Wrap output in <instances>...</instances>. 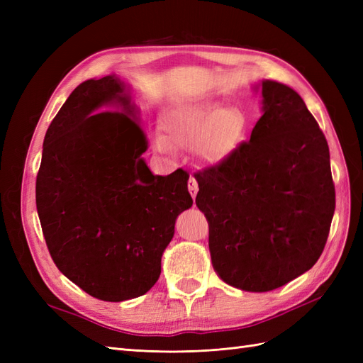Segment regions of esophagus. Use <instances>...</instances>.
<instances>
[{
    "label": "esophagus",
    "mask_w": 363,
    "mask_h": 363,
    "mask_svg": "<svg viewBox=\"0 0 363 363\" xmlns=\"http://www.w3.org/2000/svg\"><path fill=\"white\" fill-rule=\"evenodd\" d=\"M188 189H189V194H191V196H192V199L195 200L196 192H199V183H196V180H195L194 177H191V179H189V183H188Z\"/></svg>",
    "instance_id": "obj_1"
}]
</instances>
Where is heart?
Wrapping results in <instances>:
<instances>
[{
    "label": "heart",
    "mask_w": 363,
    "mask_h": 363,
    "mask_svg": "<svg viewBox=\"0 0 363 363\" xmlns=\"http://www.w3.org/2000/svg\"><path fill=\"white\" fill-rule=\"evenodd\" d=\"M159 150H195L208 163L227 159L239 145L245 131V116L238 108L216 101L180 103L160 116Z\"/></svg>",
    "instance_id": "1"
}]
</instances>
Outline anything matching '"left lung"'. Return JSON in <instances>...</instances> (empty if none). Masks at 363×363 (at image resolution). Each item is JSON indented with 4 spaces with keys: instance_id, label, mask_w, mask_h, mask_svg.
<instances>
[{
    "instance_id": "8db88e82",
    "label": "left lung",
    "mask_w": 363,
    "mask_h": 363,
    "mask_svg": "<svg viewBox=\"0 0 363 363\" xmlns=\"http://www.w3.org/2000/svg\"><path fill=\"white\" fill-rule=\"evenodd\" d=\"M263 115L221 163L195 174L218 277L268 292L309 271L335 213L330 152L316 119L289 86L262 82Z\"/></svg>"
}]
</instances>
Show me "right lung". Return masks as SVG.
<instances>
[{"mask_svg":"<svg viewBox=\"0 0 363 363\" xmlns=\"http://www.w3.org/2000/svg\"><path fill=\"white\" fill-rule=\"evenodd\" d=\"M138 107L116 75L79 84L50 124L36 177L42 233L59 271L103 301L148 292L177 216L192 206L189 174L155 175Z\"/></svg>","mask_w":363,"mask_h":363,"instance_id":"obj_1","label":"right lung"}]
</instances>
